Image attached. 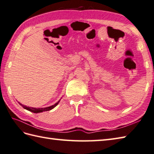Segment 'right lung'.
Returning a JSON list of instances; mask_svg holds the SVG:
<instances>
[{
  "label": "right lung",
  "instance_id": "add662e5",
  "mask_svg": "<svg viewBox=\"0 0 154 154\" xmlns=\"http://www.w3.org/2000/svg\"><path fill=\"white\" fill-rule=\"evenodd\" d=\"M60 102V100L58 102H56L55 104L52 105L51 106H49V107H46V108H32V107H29V106H24L23 104H22L21 103L18 102L19 103V104L20 106H23V107L24 108L27 109V110H29L30 112H32L33 113H40V112H45V111H49L51 110V109H53L54 107H56V106H57L58 104V103Z\"/></svg>",
  "mask_w": 154,
  "mask_h": 154
}]
</instances>
